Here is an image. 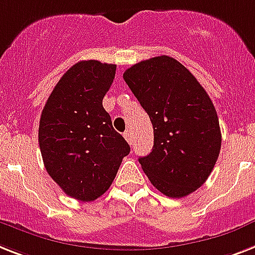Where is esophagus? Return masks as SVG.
<instances>
[{"label":"esophagus","instance_id":"obj_1","mask_svg":"<svg viewBox=\"0 0 255 255\" xmlns=\"http://www.w3.org/2000/svg\"><path fill=\"white\" fill-rule=\"evenodd\" d=\"M124 138H126L128 144L131 145V144H132V132L131 131H126V132H124Z\"/></svg>","mask_w":255,"mask_h":255}]
</instances>
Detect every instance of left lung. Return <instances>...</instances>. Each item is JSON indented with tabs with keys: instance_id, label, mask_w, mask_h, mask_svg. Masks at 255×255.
<instances>
[{
	"instance_id": "obj_1",
	"label": "left lung",
	"mask_w": 255,
	"mask_h": 255,
	"mask_svg": "<svg viewBox=\"0 0 255 255\" xmlns=\"http://www.w3.org/2000/svg\"><path fill=\"white\" fill-rule=\"evenodd\" d=\"M123 78L152 122V152L138 157L150 183L169 198L198 190L210 177L221 148L219 118L210 95L170 56L134 64Z\"/></svg>"
}]
</instances>
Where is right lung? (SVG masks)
Masks as SVG:
<instances>
[{
	"mask_svg": "<svg viewBox=\"0 0 255 255\" xmlns=\"http://www.w3.org/2000/svg\"><path fill=\"white\" fill-rule=\"evenodd\" d=\"M115 70V64L97 60L74 64L41 111L39 146L45 170L81 202H93L109 190L131 150L102 105Z\"/></svg>",
	"mask_w": 255,
	"mask_h": 255,
	"instance_id": "right-lung-1",
	"label": "right lung"
}]
</instances>
